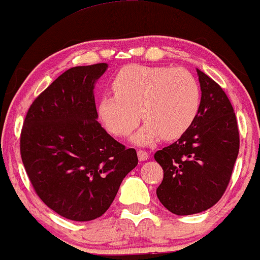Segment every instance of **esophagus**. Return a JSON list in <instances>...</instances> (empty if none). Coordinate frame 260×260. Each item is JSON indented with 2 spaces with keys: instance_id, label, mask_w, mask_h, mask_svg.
<instances>
[{
  "instance_id": "esophagus-1",
  "label": "esophagus",
  "mask_w": 260,
  "mask_h": 260,
  "mask_svg": "<svg viewBox=\"0 0 260 260\" xmlns=\"http://www.w3.org/2000/svg\"><path fill=\"white\" fill-rule=\"evenodd\" d=\"M138 159L139 161H145L149 159V153L148 151H144V150H138Z\"/></svg>"
}]
</instances>
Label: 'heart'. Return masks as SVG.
Returning a JSON list of instances; mask_svg holds the SVG:
<instances>
[{"label": "heart", "mask_w": 260, "mask_h": 260, "mask_svg": "<svg viewBox=\"0 0 260 260\" xmlns=\"http://www.w3.org/2000/svg\"><path fill=\"white\" fill-rule=\"evenodd\" d=\"M115 94L101 95L98 103L100 121L115 137H133L139 145L157 139L174 140L189 129L201 107V89L189 71L168 66L129 64L116 74Z\"/></svg>", "instance_id": "1"}]
</instances>
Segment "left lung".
<instances>
[{"label":"left lung","mask_w":260,"mask_h":260,"mask_svg":"<svg viewBox=\"0 0 260 260\" xmlns=\"http://www.w3.org/2000/svg\"><path fill=\"white\" fill-rule=\"evenodd\" d=\"M201 107L196 121L177 142L156 151L164 170L156 196L176 215L208 210L228 188L240 149L234 107L221 86L197 68Z\"/></svg>","instance_id":"obj_1"}]
</instances>
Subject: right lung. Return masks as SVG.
<instances>
[{"mask_svg":"<svg viewBox=\"0 0 260 260\" xmlns=\"http://www.w3.org/2000/svg\"><path fill=\"white\" fill-rule=\"evenodd\" d=\"M107 63L78 66L62 73L29 107L20 154L37 194L73 221L100 217L122 181L138 165L98 122L94 88Z\"/></svg>","mask_w":260,"mask_h":260,"instance_id":"1","label":"right lung"}]
</instances>
